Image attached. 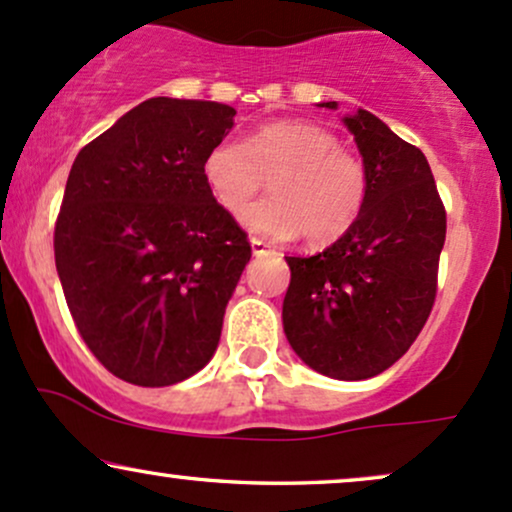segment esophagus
Returning a JSON list of instances; mask_svg holds the SVG:
<instances>
[{"instance_id":"34e87169","label":"esophagus","mask_w":512,"mask_h":512,"mask_svg":"<svg viewBox=\"0 0 512 512\" xmlns=\"http://www.w3.org/2000/svg\"><path fill=\"white\" fill-rule=\"evenodd\" d=\"M250 245H252V255H257V257L267 255V252L272 250V248H269V245L264 243V240H260V238H250Z\"/></svg>"}]
</instances>
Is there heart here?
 <instances>
[{"instance_id": "heart-1", "label": "heart", "mask_w": 512, "mask_h": 512, "mask_svg": "<svg viewBox=\"0 0 512 512\" xmlns=\"http://www.w3.org/2000/svg\"><path fill=\"white\" fill-rule=\"evenodd\" d=\"M202 175L226 211L243 209L272 175L274 195L250 204L240 221L269 238L305 233L310 245L344 238L368 199L361 158L339 149L330 129L303 120L264 122L245 142L219 139L204 156Z\"/></svg>"}]
</instances>
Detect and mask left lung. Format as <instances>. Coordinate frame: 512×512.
I'll list each match as a JSON object with an SVG mask.
<instances>
[{
    "mask_svg": "<svg viewBox=\"0 0 512 512\" xmlns=\"http://www.w3.org/2000/svg\"><path fill=\"white\" fill-rule=\"evenodd\" d=\"M337 108V103H325ZM368 173L356 226L313 257H286L284 332L317 373L366 380L409 351L438 291L445 207L426 156L383 120L344 117Z\"/></svg>",
    "mask_w": 512,
    "mask_h": 512,
    "instance_id": "8db88e82",
    "label": "left lung"
}]
</instances>
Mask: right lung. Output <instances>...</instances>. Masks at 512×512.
I'll return each mask as SVG.
<instances>
[{
  "label": "right lung",
  "instance_id": "add662e5",
  "mask_svg": "<svg viewBox=\"0 0 512 512\" xmlns=\"http://www.w3.org/2000/svg\"><path fill=\"white\" fill-rule=\"evenodd\" d=\"M236 110L149 98L76 156L55 264L91 354L120 380L166 387L202 370L250 262L248 233L202 175Z\"/></svg>",
  "mask_w": 512,
  "mask_h": 512
}]
</instances>
